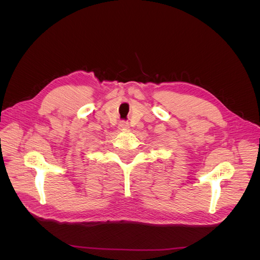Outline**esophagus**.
Listing matches in <instances>:
<instances>
[{
    "label": "esophagus",
    "instance_id": "34e87169",
    "mask_svg": "<svg viewBox=\"0 0 260 260\" xmlns=\"http://www.w3.org/2000/svg\"><path fill=\"white\" fill-rule=\"evenodd\" d=\"M128 128H129V123H128L127 121L122 120V121H120V122H119V129H121V130H125V129H128Z\"/></svg>",
    "mask_w": 260,
    "mask_h": 260
}]
</instances>
